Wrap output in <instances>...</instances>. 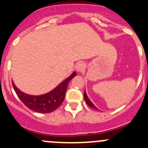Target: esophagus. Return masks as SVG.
I'll use <instances>...</instances> for the list:
<instances>
[{
    "instance_id": "1",
    "label": "esophagus",
    "mask_w": 148,
    "mask_h": 148,
    "mask_svg": "<svg viewBox=\"0 0 148 148\" xmlns=\"http://www.w3.org/2000/svg\"><path fill=\"white\" fill-rule=\"evenodd\" d=\"M75 69H76V71H77V72H81V71H84V69H85V64H84L83 62L78 63V64L76 65Z\"/></svg>"
}]
</instances>
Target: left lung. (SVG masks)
I'll return each mask as SVG.
<instances>
[{
    "label": "left lung",
    "instance_id": "left-lung-1",
    "mask_svg": "<svg viewBox=\"0 0 148 148\" xmlns=\"http://www.w3.org/2000/svg\"><path fill=\"white\" fill-rule=\"evenodd\" d=\"M84 100H85L86 103H87V104L88 105V106H90V107L92 108H94V109H96V110H98V109H97V108H96L95 106L94 105H93V103H92L91 101H90V99H89V97H87V93H86L85 91H84Z\"/></svg>",
    "mask_w": 148,
    "mask_h": 148
}]
</instances>
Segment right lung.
Wrapping results in <instances>:
<instances>
[{
    "instance_id": "1",
    "label": "right lung",
    "mask_w": 148,
    "mask_h": 148,
    "mask_svg": "<svg viewBox=\"0 0 148 148\" xmlns=\"http://www.w3.org/2000/svg\"><path fill=\"white\" fill-rule=\"evenodd\" d=\"M76 75L77 73L74 71L68 78L64 80L56 88L49 92L40 95H31L23 92L16 87L14 82H12V85L18 97L28 108L35 112L47 114L52 112L61 106L65 97L69 82Z\"/></svg>"
}]
</instances>
